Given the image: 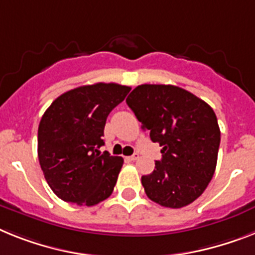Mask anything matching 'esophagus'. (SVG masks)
<instances>
[{
	"label": "esophagus",
	"mask_w": 255,
	"mask_h": 255,
	"mask_svg": "<svg viewBox=\"0 0 255 255\" xmlns=\"http://www.w3.org/2000/svg\"><path fill=\"white\" fill-rule=\"evenodd\" d=\"M127 159H128V160H136V159H138V154H137V153L132 154V155H129V157H127Z\"/></svg>",
	"instance_id": "esophagus-1"
}]
</instances>
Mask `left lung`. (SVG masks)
<instances>
[{
    "mask_svg": "<svg viewBox=\"0 0 255 255\" xmlns=\"http://www.w3.org/2000/svg\"><path fill=\"white\" fill-rule=\"evenodd\" d=\"M126 102L151 141L163 146L153 172L141 177L146 196L171 209L192 204L217 167L220 129L214 110L175 85H138Z\"/></svg>",
    "mask_w": 255,
    "mask_h": 255,
    "instance_id": "obj_1",
    "label": "left lung"
}]
</instances>
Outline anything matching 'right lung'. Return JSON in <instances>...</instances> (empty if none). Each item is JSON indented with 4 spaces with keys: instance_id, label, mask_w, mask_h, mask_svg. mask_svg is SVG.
I'll return each instance as SVG.
<instances>
[{
    "instance_id": "1",
    "label": "right lung",
    "mask_w": 255,
    "mask_h": 255,
    "mask_svg": "<svg viewBox=\"0 0 255 255\" xmlns=\"http://www.w3.org/2000/svg\"><path fill=\"white\" fill-rule=\"evenodd\" d=\"M131 88L83 85L55 98L38 126L37 154L45 180L61 200L93 206L114 190L123 158L100 147L110 111Z\"/></svg>"
}]
</instances>
